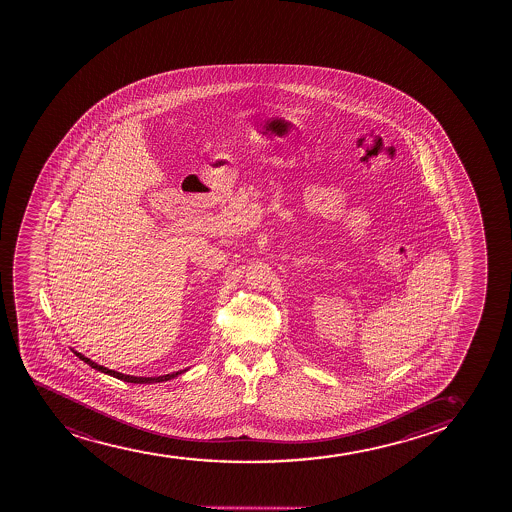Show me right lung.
I'll use <instances>...</instances> for the list:
<instances>
[{
    "instance_id": "obj_1",
    "label": "right lung",
    "mask_w": 512,
    "mask_h": 512,
    "mask_svg": "<svg viewBox=\"0 0 512 512\" xmlns=\"http://www.w3.org/2000/svg\"><path fill=\"white\" fill-rule=\"evenodd\" d=\"M73 352H75V350H73ZM75 355H77L78 359L83 360L85 364H89L95 371L104 372V374H109V376L116 377V379H121V381L124 382H135V384H153V382L171 381L174 377L181 376V374L188 371V369H184V371L172 372V374H165V376L159 377L126 376L123 372L111 371V369H107L104 365L95 364L94 360L87 359V357L80 352H75Z\"/></svg>"
}]
</instances>
